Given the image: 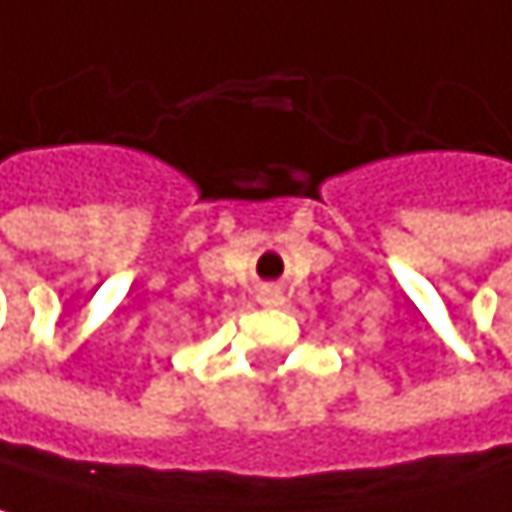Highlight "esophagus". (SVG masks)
Segmentation results:
<instances>
[{
	"label": "esophagus",
	"instance_id": "1",
	"mask_svg": "<svg viewBox=\"0 0 512 512\" xmlns=\"http://www.w3.org/2000/svg\"><path fill=\"white\" fill-rule=\"evenodd\" d=\"M258 303H261V306H282V291H279L276 285H264V288L258 291Z\"/></svg>",
	"mask_w": 512,
	"mask_h": 512
}]
</instances>
